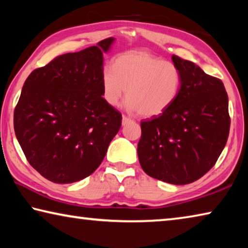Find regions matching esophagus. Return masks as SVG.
<instances>
[{
	"label": "esophagus",
	"mask_w": 248,
	"mask_h": 248,
	"mask_svg": "<svg viewBox=\"0 0 248 248\" xmlns=\"http://www.w3.org/2000/svg\"><path fill=\"white\" fill-rule=\"evenodd\" d=\"M132 119L131 118H129V117H127V116H124L123 117V124L124 125H125L127 124H129V123H132Z\"/></svg>",
	"instance_id": "obj_1"
}]
</instances>
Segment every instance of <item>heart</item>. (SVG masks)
Wrapping results in <instances>:
<instances>
[{
  "label": "heart",
  "instance_id": "b5f03b06",
  "mask_svg": "<svg viewBox=\"0 0 248 248\" xmlns=\"http://www.w3.org/2000/svg\"><path fill=\"white\" fill-rule=\"evenodd\" d=\"M182 71L174 62L161 60L146 50H131L119 54L112 69L102 72L103 98L117 106L127 95L124 106L144 117H155L166 111L182 89Z\"/></svg>",
  "mask_w": 248,
  "mask_h": 248
}]
</instances>
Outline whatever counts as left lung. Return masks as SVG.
Masks as SVG:
<instances>
[{
	"mask_svg": "<svg viewBox=\"0 0 248 248\" xmlns=\"http://www.w3.org/2000/svg\"><path fill=\"white\" fill-rule=\"evenodd\" d=\"M171 60L183 74L180 93L166 111L141 121L138 156L151 177L186 185L208 173L224 149L229 98L221 79L175 54Z\"/></svg>",
	"mask_w": 248,
	"mask_h": 248,
	"instance_id": "obj_1",
	"label": "left lung"
}]
</instances>
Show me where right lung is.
<instances>
[{
	"label": "right lung",
	"instance_id": "obj_1",
	"mask_svg": "<svg viewBox=\"0 0 248 248\" xmlns=\"http://www.w3.org/2000/svg\"><path fill=\"white\" fill-rule=\"evenodd\" d=\"M115 38L33 70L14 110V130L33 169L57 184L94 173L123 116L103 98L104 58Z\"/></svg>",
	"mask_w": 248,
	"mask_h": 248
}]
</instances>
